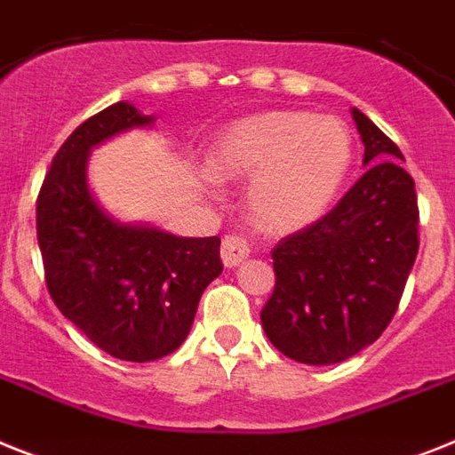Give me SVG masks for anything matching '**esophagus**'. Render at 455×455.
I'll use <instances>...</instances> for the list:
<instances>
[{"label":"esophagus","mask_w":455,"mask_h":455,"mask_svg":"<svg viewBox=\"0 0 455 455\" xmlns=\"http://www.w3.org/2000/svg\"><path fill=\"white\" fill-rule=\"evenodd\" d=\"M220 258H223L225 267H236V265H242L246 258H249V243L242 236H225L223 246H220Z\"/></svg>","instance_id":"1"}]
</instances>
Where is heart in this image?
<instances>
[{"instance_id":"b5f03b06","label":"heart","mask_w":455,"mask_h":455,"mask_svg":"<svg viewBox=\"0 0 455 455\" xmlns=\"http://www.w3.org/2000/svg\"><path fill=\"white\" fill-rule=\"evenodd\" d=\"M354 134L335 116L267 111L232 123L213 146L219 181H249L253 223L272 235L309 228L330 212L354 167Z\"/></svg>"}]
</instances>
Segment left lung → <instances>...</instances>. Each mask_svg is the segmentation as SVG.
Here are the masks:
<instances>
[{"mask_svg":"<svg viewBox=\"0 0 455 455\" xmlns=\"http://www.w3.org/2000/svg\"><path fill=\"white\" fill-rule=\"evenodd\" d=\"M354 123L367 172L318 223L272 251V298L265 335L304 365H335L374 344L388 328L419 253L414 179L381 130L358 108Z\"/></svg>","mask_w":455,"mask_h":455,"instance_id":"8db88e82","label":"left lung"}]
</instances>
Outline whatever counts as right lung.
I'll use <instances>...</instances> for the list:
<instances>
[{"label":"right lung","instance_id":"1","mask_svg":"<svg viewBox=\"0 0 455 455\" xmlns=\"http://www.w3.org/2000/svg\"><path fill=\"white\" fill-rule=\"evenodd\" d=\"M153 125L156 116L130 101L81 123L52 157L36 200L52 302L95 347L130 363L164 358L181 347L202 292L223 272L219 236H179L120 220L90 188L92 148Z\"/></svg>","mask_w":455,"mask_h":455}]
</instances>
